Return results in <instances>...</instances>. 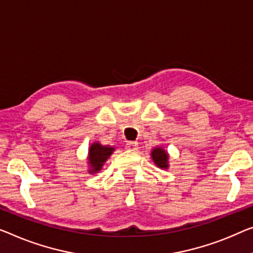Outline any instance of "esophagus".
<instances>
[{"instance_id":"1","label":"esophagus","mask_w":253,"mask_h":253,"mask_svg":"<svg viewBox=\"0 0 253 253\" xmlns=\"http://www.w3.org/2000/svg\"><path fill=\"white\" fill-rule=\"evenodd\" d=\"M126 149L129 151H136L138 149V143L137 142H127Z\"/></svg>"}]
</instances>
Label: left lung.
<instances>
[{
    "label": "left lung",
    "mask_w": 253,
    "mask_h": 253,
    "mask_svg": "<svg viewBox=\"0 0 253 253\" xmlns=\"http://www.w3.org/2000/svg\"><path fill=\"white\" fill-rule=\"evenodd\" d=\"M152 159L159 168H167L168 167V154L164 149L156 148L152 151Z\"/></svg>",
    "instance_id": "1"
}]
</instances>
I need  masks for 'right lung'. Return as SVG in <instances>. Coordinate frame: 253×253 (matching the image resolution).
Listing matches in <instances>:
<instances>
[{
  "label": "right lung",
  "mask_w": 253,
  "mask_h": 253,
  "mask_svg": "<svg viewBox=\"0 0 253 253\" xmlns=\"http://www.w3.org/2000/svg\"><path fill=\"white\" fill-rule=\"evenodd\" d=\"M112 152H114V148H110V146L101 145L99 143H94L90 145L88 159V164H90V167H92L89 170L90 174L101 170L103 164L111 156Z\"/></svg>",
  "instance_id": "obj_1"
}]
</instances>
